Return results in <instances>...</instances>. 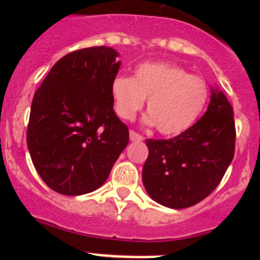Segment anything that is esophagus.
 I'll return each instance as SVG.
<instances>
[{
	"label": "esophagus",
	"instance_id": "34e87169",
	"mask_svg": "<svg viewBox=\"0 0 260 260\" xmlns=\"http://www.w3.org/2000/svg\"><path fill=\"white\" fill-rule=\"evenodd\" d=\"M130 141L132 142H142L143 141V137L141 134H138L134 130H130Z\"/></svg>",
	"mask_w": 260,
	"mask_h": 260
}]
</instances>
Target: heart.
Masks as SVG:
<instances>
[{
	"label": "heart",
	"instance_id": "b5f03b06",
	"mask_svg": "<svg viewBox=\"0 0 260 260\" xmlns=\"http://www.w3.org/2000/svg\"><path fill=\"white\" fill-rule=\"evenodd\" d=\"M116 113L134 118L147 99L144 121L162 135H178L191 127L208 102V86L198 75L169 62H144L133 78L119 75L110 86Z\"/></svg>",
	"mask_w": 260,
	"mask_h": 260
}]
</instances>
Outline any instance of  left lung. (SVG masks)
<instances>
[{"instance_id":"8db88e82","label":"left lung","mask_w":260,"mask_h":260,"mask_svg":"<svg viewBox=\"0 0 260 260\" xmlns=\"http://www.w3.org/2000/svg\"><path fill=\"white\" fill-rule=\"evenodd\" d=\"M146 144L142 178L148 195L165 207H191L217 187L233 160V108L221 91L212 89L198 122L177 137L147 139Z\"/></svg>"}]
</instances>
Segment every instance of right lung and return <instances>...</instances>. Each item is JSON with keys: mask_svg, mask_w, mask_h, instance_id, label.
Wrapping results in <instances>:
<instances>
[{"mask_svg": "<svg viewBox=\"0 0 260 260\" xmlns=\"http://www.w3.org/2000/svg\"><path fill=\"white\" fill-rule=\"evenodd\" d=\"M116 57L108 47L69 53L34 95L27 146L43 181L59 194L99 189L127 146L128 128L110 92L121 65Z\"/></svg>", "mask_w": 260, "mask_h": 260, "instance_id": "right-lung-1", "label": "right lung"}]
</instances>
